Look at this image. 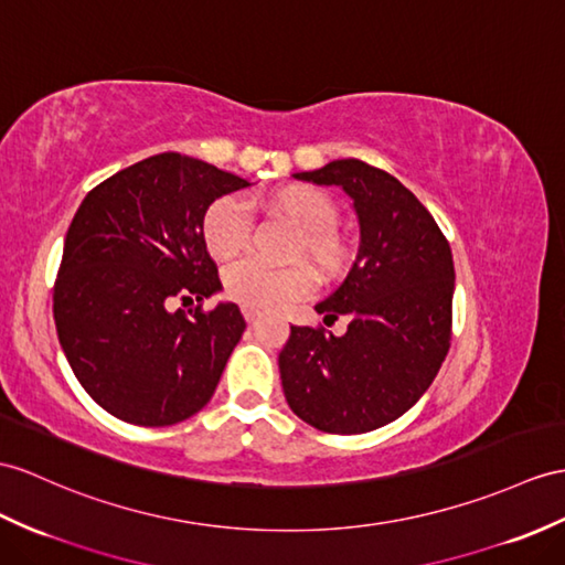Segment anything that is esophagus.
<instances>
[{
  "label": "esophagus",
  "mask_w": 565,
  "mask_h": 565,
  "mask_svg": "<svg viewBox=\"0 0 565 565\" xmlns=\"http://www.w3.org/2000/svg\"><path fill=\"white\" fill-rule=\"evenodd\" d=\"M242 313H244V319L249 321V323H254V321L258 319V316H260V311H258L256 307H249V305H244V307H242Z\"/></svg>",
  "instance_id": "34e87169"
}]
</instances>
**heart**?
<instances>
[{
	"label": "heart",
	"instance_id": "heart-1",
	"mask_svg": "<svg viewBox=\"0 0 565 565\" xmlns=\"http://www.w3.org/2000/svg\"><path fill=\"white\" fill-rule=\"evenodd\" d=\"M264 211L295 230L290 258H301L316 275L335 273L348 258V246L338 235V209L323 191L292 184L273 191L264 199ZM203 244L217 260H230L242 254L249 244L252 223L242 201L235 196L217 199L203 215ZM225 292L258 309H275L309 290L307 273L292 268H268L246 258L232 264L223 275Z\"/></svg>",
	"mask_w": 565,
	"mask_h": 565
}]
</instances>
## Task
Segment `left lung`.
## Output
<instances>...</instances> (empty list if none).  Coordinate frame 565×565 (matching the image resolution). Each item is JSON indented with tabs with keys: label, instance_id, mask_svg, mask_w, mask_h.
Listing matches in <instances>:
<instances>
[{
	"label": "left lung",
	"instance_id": "1",
	"mask_svg": "<svg viewBox=\"0 0 565 565\" xmlns=\"http://www.w3.org/2000/svg\"><path fill=\"white\" fill-rule=\"evenodd\" d=\"M340 186L360 223V252L316 311L342 335L292 326L278 356L285 401L328 434H366L403 417L431 386L450 348L456 290L450 246L431 213L397 179L362 160L292 174Z\"/></svg>",
	"mask_w": 565,
	"mask_h": 565
}]
</instances>
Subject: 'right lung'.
Here are the masks:
<instances>
[{"mask_svg":"<svg viewBox=\"0 0 565 565\" xmlns=\"http://www.w3.org/2000/svg\"><path fill=\"white\" fill-rule=\"evenodd\" d=\"M246 186L215 164L160 153L105 179L78 205L54 282V323L78 383L109 415L172 426L213 397L244 316L232 301L205 313L170 311V301L223 290L203 215Z\"/></svg>","mask_w":565,"mask_h":565,"instance_id":"right-lung-1","label":"right lung"}]
</instances>
